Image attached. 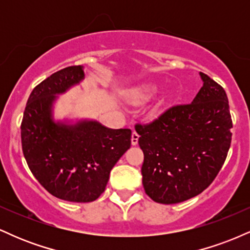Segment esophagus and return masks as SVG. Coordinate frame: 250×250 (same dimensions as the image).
<instances>
[{"mask_svg":"<svg viewBox=\"0 0 250 250\" xmlns=\"http://www.w3.org/2000/svg\"><path fill=\"white\" fill-rule=\"evenodd\" d=\"M139 137L140 135L137 134L136 131H133V134H131V145L136 146L137 142H139Z\"/></svg>","mask_w":250,"mask_h":250,"instance_id":"1","label":"esophagus"}]
</instances>
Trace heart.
Masks as SVG:
<instances>
[{
    "mask_svg": "<svg viewBox=\"0 0 250 250\" xmlns=\"http://www.w3.org/2000/svg\"><path fill=\"white\" fill-rule=\"evenodd\" d=\"M157 91V85L154 83H147V84L142 85L137 91H135L133 96L137 100H147L150 96H153Z\"/></svg>",
    "mask_w": 250,
    "mask_h": 250,
    "instance_id": "heart-1",
    "label": "heart"
}]
</instances>
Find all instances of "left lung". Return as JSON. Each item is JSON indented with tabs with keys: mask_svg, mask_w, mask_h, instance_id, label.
<instances>
[{
	"mask_svg": "<svg viewBox=\"0 0 250 250\" xmlns=\"http://www.w3.org/2000/svg\"><path fill=\"white\" fill-rule=\"evenodd\" d=\"M200 77L203 85L193 102L135 125L145 154L143 187L155 202L173 205L201 194L226 161L233 128L228 97L208 75Z\"/></svg>",
	"mask_w": 250,
	"mask_h": 250,
	"instance_id": "obj_1",
	"label": "left lung"
}]
</instances>
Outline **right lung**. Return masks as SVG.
Returning a JSON list of instances; mask_svg holds the SVG:
<instances>
[{"mask_svg":"<svg viewBox=\"0 0 250 250\" xmlns=\"http://www.w3.org/2000/svg\"><path fill=\"white\" fill-rule=\"evenodd\" d=\"M84 76L83 65H73L36 85L21 125L22 150L31 173L45 190L69 202L95 201L131 143L130 129H111L91 119H55L59 96Z\"/></svg>","mask_w":250,"mask_h":250,"instance_id":"1","label":"right lung"}]
</instances>
